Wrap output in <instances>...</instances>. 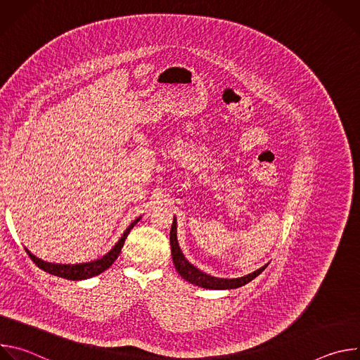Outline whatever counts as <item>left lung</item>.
I'll return each instance as SVG.
<instances>
[{"label":"left lung","instance_id":"1","mask_svg":"<svg viewBox=\"0 0 360 360\" xmlns=\"http://www.w3.org/2000/svg\"><path fill=\"white\" fill-rule=\"evenodd\" d=\"M169 242H171L174 265H175V269L178 271V274L189 283H193V285L205 288V289H236V288H240V286L246 285L248 282H250L252 279H255L258 275H261L265 271V268L268 266V264H266L262 268H259L258 271H255L246 276L233 278V279H224V278H215V276L207 275L205 272L199 271L198 268H195L192 264H189L188 259L184 256V253L179 248L178 239H176V219L175 218H174L171 233H169Z\"/></svg>","mask_w":360,"mask_h":360}]
</instances>
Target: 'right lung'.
Wrapping results in <instances>:
<instances>
[{
    "instance_id": "right-lung-1",
    "label": "right lung",
    "mask_w": 360,
    "mask_h": 360,
    "mask_svg": "<svg viewBox=\"0 0 360 360\" xmlns=\"http://www.w3.org/2000/svg\"><path fill=\"white\" fill-rule=\"evenodd\" d=\"M141 219L136 218L128 228L127 231L122 233V236L120 238V240L114 245V248L107 253L102 256V258L96 259V261H91V262H85V264H75V265H64V264H51V262H45L39 258H37L35 255H32L27 248V253L30 258L32 259V262L42 271L54 275V276H60V278H64V279H70V281H82V279H88V278H92V276H96L99 274H102L104 271H107L114 262L115 259L120 256L121 253V249L124 246V242L128 236V233L131 232V229L136 225V222Z\"/></svg>"
}]
</instances>
